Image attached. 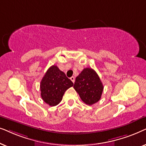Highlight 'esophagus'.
I'll use <instances>...</instances> for the list:
<instances>
[{
  "label": "esophagus",
  "mask_w": 146,
  "mask_h": 146,
  "mask_svg": "<svg viewBox=\"0 0 146 146\" xmlns=\"http://www.w3.org/2000/svg\"><path fill=\"white\" fill-rule=\"evenodd\" d=\"M70 80H71L72 82L73 83H74V81H75V78H74V77L72 76V77L70 78Z\"/></svg>",
  "instance_id": "34e87169"
}]
</instances>
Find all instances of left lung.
<instances>
[{
	"instance_id": "1",
	"label": "left lung",
	"mask_w": 146,
	"mask_h": 146,
	"mask_svg": "<svg viewBox=\"0 0 146 146\" xmlns=\"http://www.w3.org/2000/svg\"><path fill=\"white\" fill-rule=\"evenodd\" d=\"M74 88L84 102L92 105L100 100L104 86L94 70L86 68L76 78Z\"/></svg>"
}]
</instances>
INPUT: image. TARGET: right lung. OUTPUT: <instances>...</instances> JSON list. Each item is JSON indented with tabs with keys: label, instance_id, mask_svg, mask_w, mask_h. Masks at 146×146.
I'll list each match as a JSON object with an SVG mask.
<instances>
[{
	"label": "right lung",
	"instance_id": "right-lung-1",
	"mask_svg": "<svg viewBox=\"0 0 146 146\" xmlns=\"http://www.w3.org/2000/svg\"><path fill=\"white\" fill-rule=\"evenodd\" d=\"M73 82L56 66L48 69L40 82L41 97L50 106L58 104L66 90L73 86Z\"/></svg>",
	"mask_w": 146,
	"mask_h": 146
}]
</instances>
